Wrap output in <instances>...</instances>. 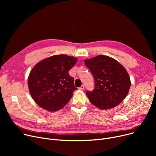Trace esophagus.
<instances>
[{
    "mask_svg": "<svg viewBox=\"0 0 156 156\" xmlns=\"http://www.w3.org/2000/svg\"><path fill=\"white\" fill-rule=\"evenodd\" d=\"M85 88V86L83 85H81L80 88H79V89L80 90H83Z\"/></svg>",
    "mask_w": 156,
    "mask_h": 156,
    "instance_id": "obj_1",
    "label": "esophagus"
}]
</instances>
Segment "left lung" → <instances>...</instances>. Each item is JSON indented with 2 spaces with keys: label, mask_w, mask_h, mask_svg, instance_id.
Returning <instances> with one entry per match:
<instances>
[{
  "label": "left lung",
  "mask_w": 156,
  "mask_h": 156,
  "mask_svg": "<svg viewBox=\"0 0 156 156\" xmlns=\"http://www.w3.org/2000/svg\"><path fill=\"white\" fill-rule=\"evenodd\" d=\"M85 64L94 78V90L86 92L93 105L101 109H109L125 99L131 81L126 70L119 62L109 56L99 55L85 59Z\"/></svg>",
  "instance_id": "obj_1"
}]
</instances>
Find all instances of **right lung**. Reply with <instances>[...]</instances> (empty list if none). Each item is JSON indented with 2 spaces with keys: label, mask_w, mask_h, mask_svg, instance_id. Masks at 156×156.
<instances>
[{
  "label": "right lung",
  "mask_w": 156,
  "mask_h": 156,
  "mask_svg": "<svg viewBox=\"0 0 156 156\" xmlns=\"http://www.w3.org/2000/svg\"><path fill=\"white\" fill-rule=\"evenodd\" d=\"M77 59L55 55L37 63L28 76V85L33 99L42 108L55 112L66 104L77 88L69 75Z\"/></svg>",
  "instance_id": "add662e5"
}]
</instances>
